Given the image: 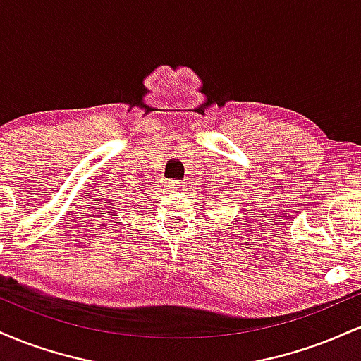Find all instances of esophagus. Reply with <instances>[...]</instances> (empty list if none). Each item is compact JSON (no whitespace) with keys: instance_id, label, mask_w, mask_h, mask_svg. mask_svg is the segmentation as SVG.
Instances as JSON below:
<instances>
[{"instance_id":"obj_1","label":"esophagus","mask_w":361,"mask_h":361,"mask_svg":"<svg viewBox=\"0 0 361 361\" xmlns=\"http://www.w3.org/2000/svg\"><path fill=\"white\" fill-rule=\"evenodd\" d=\"M166 186L169 190H171V192H183V190H185L183 181H178V180L166 181Z\"/></svg>"}]
</instances>
